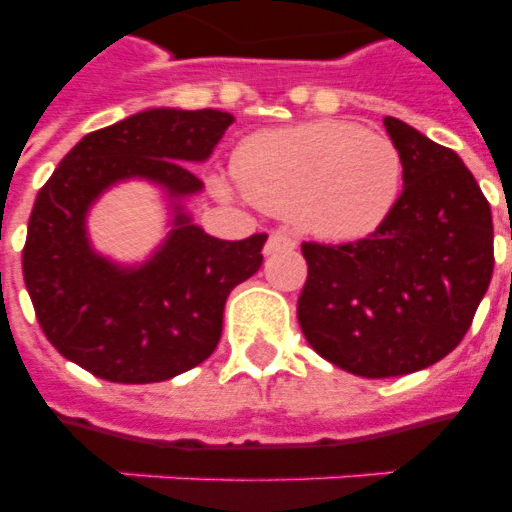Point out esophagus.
Returning a JSON list of instances; mask_svg holds the SVG:
<instances>
[{
	"mask_svg": "<svg viewBox=\"0 0 512 512\" xmlns=\"http://www.w3.org/2000/svg\"><path fill=\"white\" fill-rule=\"evenodd\" d=\"M295 247L297 241L292 239V236H287V233L281 231H273L271 236H268V241H265V255H273V252H292Z\"/></svg>",
	"mask_w": 512,
	"mask_h": 512,
	"instance_id": "34e87169",
	"label": "esophagus"
}]
</instances>
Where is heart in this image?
I'll return each instance as SVG.
<instances>
[{
	"label": "heart",
	"instance_id": "b5f03b06",
	"mask_svg": "<svg viewBox=\"0 0 512 512\" xmlns=\"http://www.w3.org/2000/svg\"><path fill=\"white\" fill-rule=\"evenodd\" d=\"M249 199L292 215L321 239H358L396 207L404 156L388 135L350 122H308L252 135L236 151Z\"/></svg>",
	"mask_w": 512,
	"mask_h": 512
}]
</instances>
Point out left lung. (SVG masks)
I'll return each mask as SVG.
<instances>
[{
	"label": "left lung",
	"instance_id": "left-lung-1",
	"mask_svg": "<svg viewBox=\"0 0 512 512\" xmlns=\"http://www.w3.org/2000/svg\"><path fill=\"white\" fill-rule=\"evenodd\" d=\"M385 130L404 156L396 207L366 239L303 241L308 279L297 300L311 348L369 380L449 356L494 271L492 209L460 156L393 116Z\"/></svg>",
	"mask_w": 512,
	"mask_h": 512
}]
</instances>
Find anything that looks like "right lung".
Masks as SVG:
<instances>
[{
  "mask_svg": "<svg viewBox=\"0 0 512 512\" xmlns=\"http://www.w3.org/2000/svg\"><path fill=\"white\" fill-rule=\"evenodd\" d=\"M233 116L215 108H151L76 143L42 185L28 220L23 279L44 337L108 382L170 380L212 356L231 289L263 265L265 233L223 241L175 204L170 236L138 268L90 247L84 217L108 185L159 183L170 199L201 191L188 164L215 151Z\"/></svg>",
  "mask_w": 512,
  "mask_h": 512,
  "instance_id": "1",
  "label": "right lung"
}]
</instances>
